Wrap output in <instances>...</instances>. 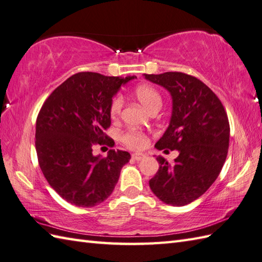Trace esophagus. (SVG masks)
<instances>
[{
    "mask_svg": "<svg viewBox=\"0 0 262 262\" xmlns=\"http://www.w3.org/2000/svg\"><path fill=\"white\" fill-rule=\"evenodd\" d=\"M143 157H145V155H142V154H133L132 155V159H133V161H137V162L141 161Z\"/></svg>",
    "mask_w": 262,
    "mask_h": 262,
    "instance_id": "34e87169",
    "label": "esophagus"
}]
</instances>
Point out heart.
I'll return each instance as SVG.
<instances>
[{"instance_id":"b5f03b06","label":"heart","mask_w":262,"mask_h":262,"mask_svg":"<svg viewBox=\"0 0 262 262\" xmlns=\"http://www.w3.org/2000/svg\"><path fill=\"white\" fill-rule=\"evenodd\" d=\"M133 93H135L136 98L140 101V104L147 111L150 112V113L152 111L159 110L162 107V96L155 87L149 86V84H140V86H138L135 89ZM122 106H123V98H122L121 96H116V97H114L113 100H112L110 107V114L112 119L116 120L117 117L120 116ZM122 141H123L129 148L141 149L146 146L147 139L140 132L130 131L124 133L123 137H122Z\"/></svg>"}]
</instances>
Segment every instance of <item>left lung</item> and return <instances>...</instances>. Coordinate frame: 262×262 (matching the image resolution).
Masks as SVG:
<instances>
[{"label": "left lung", "instance_id": "obj_1", "mask_svg": "<svg viewBox=\"0 0 262 262\" xmlns=\"http://www.w3.org/2000/svg\"><path fill=\"white\" fill-rule=\"evenodd\" d=\"M143 76L172 97L169 125L155 147L179 151L173 164L157 157L159 168L149 186L166 205H189L210 188L226 161L227 114L215 93L195 77L182 72Z\"/></svg>", "mask_w": 262, "mask_h": 262}]
</instances>
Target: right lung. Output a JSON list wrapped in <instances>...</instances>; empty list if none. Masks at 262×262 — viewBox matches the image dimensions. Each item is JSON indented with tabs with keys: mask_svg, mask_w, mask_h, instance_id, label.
I'll use <instances>...</instances> for the list:
<instances>
[{
	"mask_svg": "<svg viewBox=\"0 0 262 262\" xmlns=\"http://www.w3.org/2000/svg\"><path fill=\"white\" fill-rule=\"evenodd\" d=\"M136 78L79 72L42 104L36 121L38 163L49 184L71 205L89 208L105 201L129 163L127 151L111 149L103 158L93 148L114 146L104 133L111 125V103L122 84Z\"/></svg>",
	"mask_w": 262,
	"mask_h": 262,
	"instance_id": "right-lung-1",
	"label": "right lung"
}]
</instances>
